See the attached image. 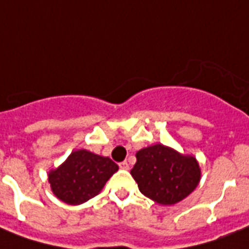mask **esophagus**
<instances>
[{"label":"esophagus","mask_w":249,"mask_h":249,"mask_svg":"<svg viewBox=\"0 0 249 249\" xmlns=\"http://www.w3.org/2000/svg\"><path fill=\"white\" fill-rule=\"evenodd\" d=\"M119 167H121V169H123V170H128L130 165H128V162H127V161H122V162H119Z\"/></svg>","instance_id":"34e87169"}]
</instances>
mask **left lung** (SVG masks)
Returning a JSON list of instances; mask_svg holds the SVG:
<instances>
[{
  "mask_svg": "<svg viewBox=\"0 0 249 249\" xmlns=\"http://www.w3.org/2000/svg\"><path fill=\"white\" fill-rule=\"evenodd\" d=\"M131 175L146 197L162 205H171L196 188L200 167L195 157L179 155L169 146L156 144L136 153Z\"/></svg>",
  "mask_w": 249,
  "mask_h": 249,
  "instance_id": "obj_1",
  "label": "left lung"
}]
</instances>
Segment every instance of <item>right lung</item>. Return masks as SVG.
<instances>
[{"label":"right lung","instance_id":"1","mask_svg":"<svg viewBox=\"0 0 249 249\" xmlns=\"http://www.w3.org/2000/svg\"><path fill=\"white\" fill-rule=\"evenodd\" d=\"M117 170L118 165L109 157L82 149L72 152L58 169L49 173V183L59 200L78 205L94 197Z\"/></svg>","mask_w":249,"mask_h":249}]
</instances>
